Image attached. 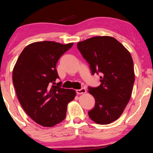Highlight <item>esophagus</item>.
Masks as SVG:
<instances>
[{
  "label": "esophagus",
  "mask_w": 153,
  "mask_h": 153,
  "mask_svg": "<svg viewBox=\"0 0 153 153\" xmlns=\"http://www.w3.org/2000/svg\"><path fill=\"white\" fill-rule=\"evenodd\" d=\"M76 93L77 95H81V94H84L86 93V89L84 88H82L76 90Z\"/></svg>",
  "instance_id": "34e87169"
}]
</instances>
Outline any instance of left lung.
Listing matches in <instances>:
<instances>
[{
  "instance_id": "obj_1",
  "label": "left lung",
  "mask_w": 153,
  "mask_h": 153,
  "mask_svg": "<svg viewBox=\"0 0 153 153\" xmlns=\"http://www.w3.org/2000/svg\"><path fill=\"white\" fill-rule=\"evenodd\" d=\"M77 48L89 64L91 74H100L97 87H88L95 100L89 117L100 125L116 120L130 99L134 72L132 58L114 37L97 36L77 43Z\"/></svg>"
}]
</instances>
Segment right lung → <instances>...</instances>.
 Returning a JSON list of instances; mask_svg holds the SVG:
<instances>
[{"label": "right lung", "mask_w": 153, "mask_h": 153, "mask_svg": "<svg viewBox=\"0 0 153 153\" xmlns=\"http://www.w3.org/2000/svg\"><path fill=\"white\" fill-rule=\"evenodd\" d=\"M73 43L37 42L25 47L14 65L12 81L22 108L37 124L52 127L65 118L76 92L62 88L56 64Z\"/></svg>", "instance_id": "1"}]
</instances>
